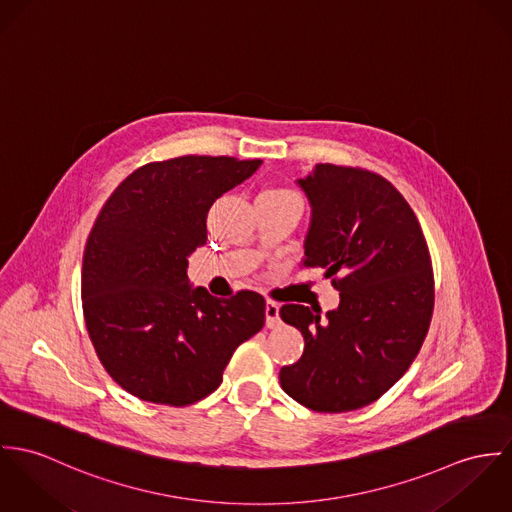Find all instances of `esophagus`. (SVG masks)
I'll list each match as a JSON object with an SVG mask.
<instances>
[{"label":"esophagus","mask_w":512,"mask_h":512,"mask_svg":"<svg viewBox=\"0 0 512 512\" xmlns=\"http://www.w3.org/2000/svg\"><path fill=\"white\" fill-rule=\"evenodd\" d=\"M279 304L269 300L265 306V318H267V328H277L281 324V316H279Z\"/></svg>","instance_id":"obj_1"}]
</instances>
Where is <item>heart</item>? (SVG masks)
<instances>
[{"instance_id": "1", "label": "heart", "mask_w": 512, "mask_h": 512, "mask_svg": "<svg viewBox=\"0 0 512 512\" xmlns=\"http://www.w3.org/2000/svg\"><path fill=\"white\" fill-rule=\"evenodd\" d=\"M261 194H267V196H296L292 190L288 188H265Z\"/></svg>"}]
</instances>
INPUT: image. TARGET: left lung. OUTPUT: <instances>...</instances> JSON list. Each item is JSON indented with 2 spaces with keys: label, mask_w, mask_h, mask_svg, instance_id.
I'll use <instances>...</instances> for the list:
<instances>
[{
  "label": "left lung",
  "mask_w": 512,
  "mask_h": 512,
  "mask_svg": "<svg viewBox=\"0 0 512 512\" xmlns=\"http://www.w3.org/2000/svg\"><path fill=\"white\" fill-rule=\"evenodd\" d=\"M312 206L304 267H322L340 306L284 304L304 336L279 373L286 395L316 412H349L383 397L416 359L434 312V273L422 228L377 172L318 165L300 178Z\"/></svg>",
  "instance_id": "8db88e82"
}]
</instances>
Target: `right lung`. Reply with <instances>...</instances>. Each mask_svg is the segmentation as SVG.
I'll use <instances>...</instances> for the list:
<instances>
[{
  "mask_svg": "<svg viewBox=\"0 0 512 512\" xmlns=\"http://www.w3.org/2000/svg\"><path fill=\"white\" fill-rule=\"evenodd\" d=\"M259 165L210 155L147 163L100 210L82 259V310L98 359L133 397L167 406L208 397L233 351L265 326L259 292L222 300L186 277L212 204Z\"/></svg>",
  "mask_w": 512,
  "mask_h": 512,
  "instance_id": "1",
  "label": "right lung"
}]
</instances>
